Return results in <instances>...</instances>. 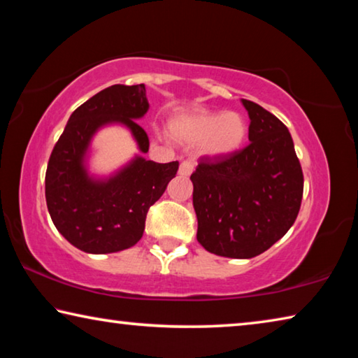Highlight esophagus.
<instances>
[{"label":"esophagus","mask_w":358,"mask_h":358,"mask_svg":"<svg viewBox=\"0 0 358 358\" xmlns=\"http://www.w3.org/2000/svg\"><path fill=\"white\" fill-rule=\"evenodd\" d=\"M192 171H194V164L191 161H183L180 164V169H178V173L180 175H183V177H189V175L192 173Z\"/></svg>","instance_id":"1"}]
</instances>
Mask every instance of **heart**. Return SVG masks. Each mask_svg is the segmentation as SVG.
<instances>
[{
	"label": "heart",
	"mask_w": 358,
	"mask_h": 358,
	"mask_svg": "<svg viewBox=\"0 0 358 358\" xmlns=\"http://www.w3.org/2000/svg\"><path fill=\"white\" fill-rule=\"evenodd\" d=\"M173 132L187 143L203 145L207 155L224 157L243 147L248 123L237 112H196L175 121Z\"/></svg>",
	"instance_id": "b5f03b06"
}]
</instances>
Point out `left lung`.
<instances>
[{"instance_id":"8db88e82","label":"left lung","mask_w":358,"mask_h":358,"mask_svg":"<svg viewBox=\"0 0 358 358\" xmlns=\"http://www.w3.org/2000/svg\"><path fill=\"white\" fill-rule=\"evenodd\" d=\"M250 145L224 157L202 156L191 175L197 241L208 252L251 259L292 227L303 197V172L290 132L273 113L241 99Z\"/></svg>"}]
</instances>
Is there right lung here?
Instances as JSON below:
<instances>
[{
	"label": "right lung",
	"mask_w": 358,
	"mask_h": 358,
	"mask_svg": "<svg viewBox=\"0 0 358 358\" xmlns=\"http://www.w3.org/2000/svg\"><path fill=\"white\" fill-rule=\"evenodd\" d=\"M145 85H112L69 117L48 159L45 201L58 232L90 254L128 250L142 238L145 220L178 171V161L159 164L136 156L108 178H94L85 166L93 136L107 124H123L147 153V132L136 123L148 112Z\"/></svg>",
	"instance_id": "right-lung-1"
}]
</instances>
